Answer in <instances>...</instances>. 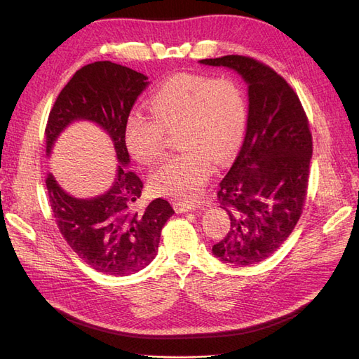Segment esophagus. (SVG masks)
<instances>
[{"mask_svg": "<svg viewBox=\"0 0 359 359\" xmlns=\"http://www.w3.org/2000/svg\"><path fill=\"white\" fill-rule=\"evenodd\" d=\"M173 206H175L177 212H187V211H191V210H196L199 203L186 201V202H175V203H173Z\"/></svg>", "mask_w": 359, "mask_h": 359, "instance_id": "esophagus-1", "label": "esophagus"}]
</instances>
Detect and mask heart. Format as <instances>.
Here are the masks:
<instances>
[{"mask_svg": "<svg viewBox=\"0 0 359 359\" xmlns=\"http://www.w3.org/2000/svg\"><path fill=\"white\" fill-rule=\"evenodd\" d=\"M153 116L132 112L126 121V145L139 163L154 165L163 156L166 133L178 132L182 153L151 173L157 194L193 199L211 178L214 161L224 165L240 149L247 126L244 91L231 78L177 74L149 97Z\"/></svg>", "mask_w": 359, "mask_h": 359, "instance_id": "1", "label": "heart"}]
</instances>
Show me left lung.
<instances>
[{
	"label": "left lung",
	"instance_id": "8db88e82",
	"mask_svg": "<svg viewBox=\"0 0 359 359\" xmlns=\"http://www.w3.org/2000/svg\"><path fill=\"white\" fill-rule=\"evenodd\" d=\"M240 73L248 83L243 148L217 199L231 219L212 253L235 266L273 256L299 220L307 198L313 139L298 94L274 69L245 55L201 60Z\"/></svg>",
	"mask_w": 359,
	"mask_h": 359
}]
</instances>
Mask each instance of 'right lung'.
<instances>
[{
    "label": "right lung",
    "mask_w": 359,
    "mask_h": 359,
    "mask_svg": "<svg viewBox=\"0 0 359 359\" xmlns=\"http://www.w3.org/2000/svg\"><path fill=\"white\" fill-rule=\"evenodd\" d=\"M147 76L111 61L83 66L61 90L45 128L46 153L61 130L74 119H90L109 133L118 166L112 189L94 199H74L49 172L48 198L64 240L97 273L123 277L151 264L157 255L161 227L175 212L165 199L139 208L144 182L126 169V121L137 95L148 85Z\"/></svg>",
    "instance_id": "add662e5"
}]
</instances>
